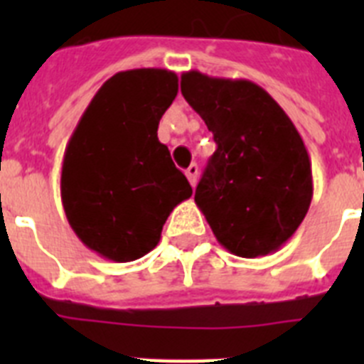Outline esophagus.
Instances as JSON below:
<instances>
[{
	"label": "esophagus",
	"mask_w": 364,
	"mask_h": 364,
	"mask_svg": "<svg viewBox=\"0 0 364 364\" xmlns=\"http://www.w3.org/2000/svg\"><path fill=\"white\" fill-rule=\"evenodd\" d=\"M186 176H188L189 184L195 188V186H197V178H198V166H197V164H191V166L186 169Z\"/></svg>",
	"instance_id": "obj_1"
}]
</instances>
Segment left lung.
<instances>
[{
    "label": "left lung",
    "instance_id": "8db88e82",
    "mask_svg": "<svg viewBox=\"0 0 364 364\" xmlns=\"http://www.w3.org/2000/svg\"><path fill=\"white\" fill-rule=\"evenodd\" d=\"M180 91L217 142L195 191L213 235L244 259L277 252L314 197L310 156L294 122L250 80L189 70Z\"/></svg>",
    "mask_w": 364,
    "mask_h": 364
}]
</instances>
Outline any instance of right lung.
Returning a JSON list of instances; mask_svg holds the SVG:
<instances>
[{"label":"right lung","mask_w":364,"mask_h":364,"mask_svg":"<svg viewBox=\"0 0 364 364\" xmlns=\"http://www.w3.org/2000/svg\"><path fill=\"white\" fill-rule=\"evenodd\" d=\"M178 92L166 69L117 73L100 87L65 147L62 202L89 250L114 262L149 253L191 186L159 140V122Z\"/></svg>","instance_id":"obj_1"}]
</instances>
